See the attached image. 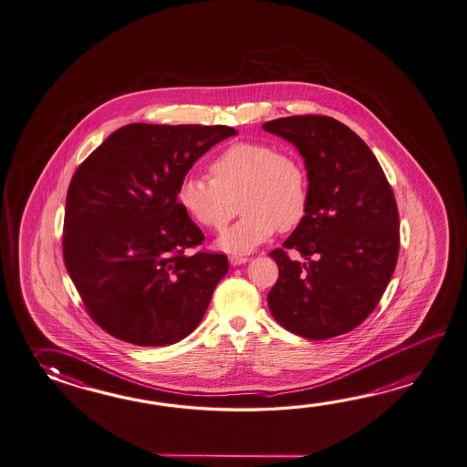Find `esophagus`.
Masks as SVG:
<instances>
[{
	"mask_svg": "<svg viewBox=\"0 0 467 467\" xmlns=\"http://www.w3.org/2000/svg\"><path fill=\"white\" fill-rule=\"evenodd\" d=\"M248 257L239 256V254H231V256H229L231 266H239V265H244V263H248Z\"/></svg>",
	"mask_w": 467,
	"mask_h": 467,
	"instance_id": "1",
	"label": "esophagus"
}]
</instances>
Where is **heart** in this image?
Here are the masks:
<instances>
[{
	"instance_id": "1",
	"label": "heart",
	"mask_w": 467,
	"mask_h": 467,
	"mask_svg": "<svg viewBox=\"0 0 467 467\" xmlns=\"http://www.w3.org/2000/svg\"><path fill=\"white\" fill-rule=\"evenodd\" d=\"M213 180L184 176L178 188L182 210L204 228L221 229L238 213V223L224 231L216 246L246 254L275 234L297 228L309 206L305 162L267 143H236L211 162Z\"/></svg>"
}]
</instances>
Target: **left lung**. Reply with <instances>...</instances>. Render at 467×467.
<instances>
[{
  "instance_id": "left-lung-1",
  "label": "left lung",
  "mask_w": 467,
  "mask_h": 467,
  "mask_svg": "<svg viewBox=\"0 0 467 467\" xmlns=\"http://www.w3.org/2000/svg\"><path fill=\"white\" fill-rule=\"evenodd\" d=\"M295 146L309 178V206L269 256L279 267L267 295L273 317L306 339L349 333L371 315L400 253V214L381 164L368 144L329 116H287L263 124Z\"/></svg>"
}]
</instances>
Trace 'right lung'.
Returning <instances> with one entry per match:
<instances>
[{
	"mask_svg": "<svg viewBox=\"0 0 467 467\" xmlns=\"http://www.w3.org/2000/svg\"><path fill=\"white\" fill-rule=\"evenodd\" d=\"M234 134L223 124H128L73 174L63 256L106 333L168 346L198 327L228 257L184 253L204 236L178 202V188L204 152Z\"/></svg>",
	"mask_w": 467,
	"mask_h": 467,
	"instance_id": "obj_1",
	"label": "right lung"
}]
</instances>
